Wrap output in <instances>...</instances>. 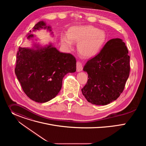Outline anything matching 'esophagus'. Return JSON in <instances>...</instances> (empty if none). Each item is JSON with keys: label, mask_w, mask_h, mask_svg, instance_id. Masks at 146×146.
Here are the masks:
<instances>
[{"label": "esophagus", "mask_w": 146, "mask_h": 146, "mask_svg": "<svg viewBox=\"0 0 146 146\" xmlns=\"http://www.w3.org/2000/svg\"><path fill=\"white\" fill-rule=\"evenodd\" d=\"M76 68H77V71L78 72H80L81 71H82V64L81 62L80 61L77 62L76 64Z\"/></svg>", "instance_id": "obj_1"}]
</instances>
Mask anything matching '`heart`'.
Returning a JSON list of instances; mask_svg holds the SVG:
<instances>
[{"label": "heart", "mask_w": 146, "mask_h": 146, "mask_svg": "<svg viewBox=\"0 0 146 146\" xmlns=\"http://www.w3.org/2000/svg\"><path fill=\"white\" fill-rule=\"evenodd\" d=\"M68 36H61V44L67 49L72 42L78 43L77 50L81 56L92 58L98 54L106 38L105 32L93 26H76L70 28Z\"/></svg>", "instance_id": "obj_1"}]
</instances>
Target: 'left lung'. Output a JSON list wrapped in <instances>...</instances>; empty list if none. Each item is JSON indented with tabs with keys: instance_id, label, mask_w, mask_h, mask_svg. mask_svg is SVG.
<instances>
[{
	"instance_id": "8db88e82",
	"label": "left lung",
	"mask_w": 146,
	"mask_h": 146,
	"mask_svg": "<svg viewBox=\"0 0 146 146\" xmlns=\"http://www.w3.org/2000/svg\"><path fill=\"white\" fill-rule=\"evenodd\" d=\"M121 38L108 41L100 52L88 60L83 70L88 79L81 89L87 101L96 105H106L123 92L129 76L130 56Z\"/></svg>"
}]
</instances>
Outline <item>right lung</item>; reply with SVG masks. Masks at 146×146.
Returning <instances> with one entry per match:
<instances>
[{"mask_svg": "<svg viewBox=\"0 0 146 146\" xmlns=\"http://www.w3.org/2000/svg\"><path fill=\"white\" fill-rule=\"evenodd\" d=\"M51 30L44 21L33 28ZM31 32V31H30ZM33 37L31 34L28 38ZM36 50L19 47L15 73L25 94L32 100L45 103L55 98L62 88V79L76 71V60L69 53L59 52L51 44Z\"/></svg>", "mask_w": 146, "mask_h": 146, "instance_id": "obj_1", "label": "right lung"}]
</instances>
